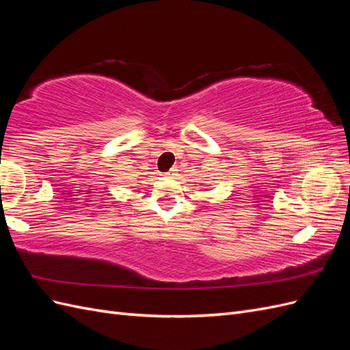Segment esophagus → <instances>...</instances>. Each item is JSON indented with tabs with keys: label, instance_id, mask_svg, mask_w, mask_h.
Returning <instances> with one entry per match:
<instances>
[{
	"label": "esophagus",
	"instance_id": "1",
	"mask_svg": "<svg viewBox=\"0 0 350 350\" xmlns=\"http://www.w3.org/2000/svg\"><path fill=\"white\" fill-rule=\"evenodd\" d=\"M175 172H176V169H171V171L166 172V175H167V176H174Z\"/></svg>",
	"mask_w": 350,
	"mask_h": 350
}]
</instances>
